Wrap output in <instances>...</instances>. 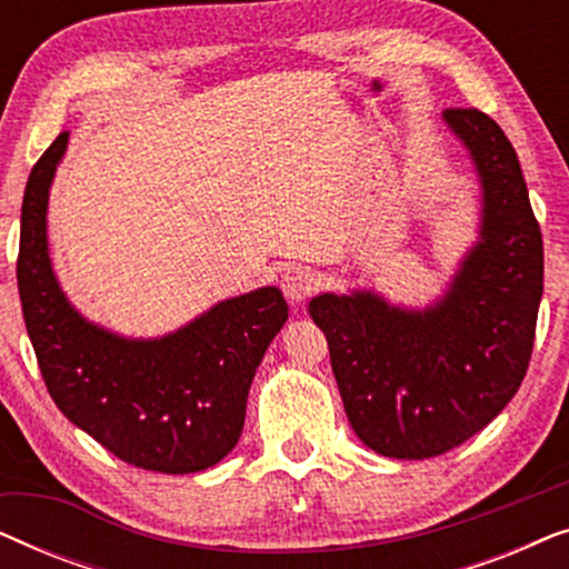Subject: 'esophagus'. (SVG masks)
Segmentation results:
<instances>
[{"mask_svg": "<svg viewBox=\"0 0 569 569\" xmlns=\"http://www.w3.org/2000/svg\"><path fill=\"white\" fill-rule=\"evenodd\" d=\"M279 284H282L284 298L290 300L292 306H298V302H302L310 292H313L316 277L308 267H290L282 274V279H279Z\"/></svg>", "mask_w": 569, "mask_h": 569, "instance_id": "34e87169", "label": "esophagus"}]
</instances>
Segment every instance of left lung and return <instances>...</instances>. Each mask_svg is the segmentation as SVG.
<instances>
[{"mask_svg": "<svg viewBox=\"0 0 569 569\" xmlns=\"http://www.w3.org/2000/svg\"><path fill=\"white\" fill-rule=\"evenodd\" d=\"M442 123L479 181L477 240L446 292L425 308L376 290L321 292L308 306L357 438L401 461L448 453L508 407L543 292L541 230L510 139L477 108H448Z\"/></svg>", "mask_w": 569, "mask_h": 569, "instance_id": "1", "label": "left lung"}]
</instances>
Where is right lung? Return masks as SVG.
<instances>
[{"instance_id":"obj_1","label":"right lung","mask_w":569,"mask_h":569,"mask_svg":"<svg viewBox=\"0 0 569 569\" xmlns=\"http://www.w3.org/2000/svg\"><path fill=\"white\" fill-rule=\"evenodd\" d=\"M69 144L53 139L30 170L20 214L18 290L38 368L69 422L137 469L197 473L236 448L256 368L287 321L279 287L214 302L152 339L84 318L49 253V193Z\"/></svg>"}]
</instances>
